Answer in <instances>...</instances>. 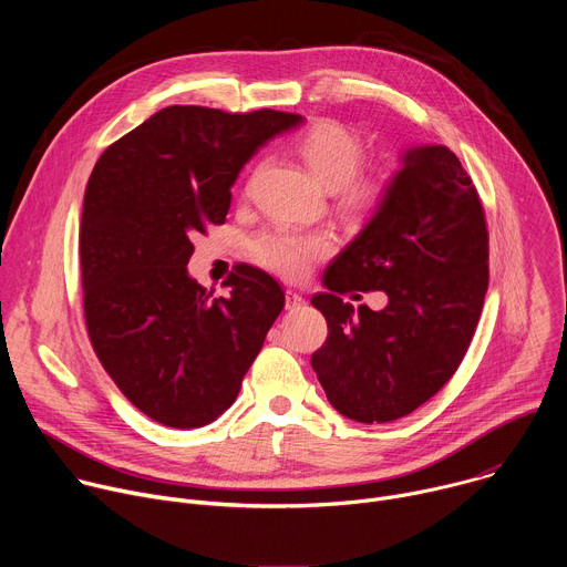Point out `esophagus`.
Returning a JSON list of instances; mask_svg holds the SVG:
<instances>
[{"label":"esophagus","instance_id":"34e87169","mask_svg":"<svg viewBox=\"0 0 567 567\" xmlns=\"http://www.w3.org/2000/svg\"><path fill=\"white\" fill-rule=\"evenodd\" d=\"M285 298H287V309H291V311H293V309H300V307L305 305V298H302V293H298V291H291V289H289V291L285 293Z\"/></svg>","mask_w":567,"mask_h":567}]
</instances>
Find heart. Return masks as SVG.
Listing matches in <instances>:
<instances>
[{"label":"heart","mask_w":567,"mask_h":567,"mask_svg":"<svg viewBox=\"0 0 567 567\" xmlns=\"http://www.w3.org/2000/svg\"><path fill=\"white\" fill-rule=\"evenodd\" d=\"M296 152L318 182L339 193L348 213L379 208L388 193V175H361L365 145L361 136L339 121H318L296 138ZM332 235L302 233L289 226H269L249 239L251 258L285 278H302L311 262L332 251Z\"/></svg>","instance_id":"1"}]
</instances>
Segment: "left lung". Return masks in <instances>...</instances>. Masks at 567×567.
<instances>
[{
  "mask_svg": "<svg viewBox=\"0 0 567 567\" xmlns=\"http://www.w3.org/2000/svg\"><path fill=\"white\" fill-rule=\"evenodd\" d=\"M401 161L311 298L330 330L311 368L332 406L363 424L413 413L455 374L489 287L487 219L460 158L420 145ZM350 290H385L389 305L354 312L340 298Z\"/></svg>",
  "mask_w": 567,
  "mask_h": 567,
  "instance_id": "1",
  "label": "left lung"
}]
</instances>
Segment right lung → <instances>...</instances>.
Here are the masks:
<instances>
[{
  "label": "right lung",
  "mask_w": 567,
  "mask_h": 567,
  "mask_svg": "<svg viewBox=\"0 0 567 567\" xmlns=\"http://www.w3.org/2000/svg\"><path fill=\"white\" fill-rule=\"evenodd\" d=\"M302 116L171 105L112 143L92 171L80 221V278L92 348L118 390L173 429L215 422L235 401L285 307L251 265L228 298L188 276L193 237L224 224L247 161Z\"/></svg>",
  "instance_id": "1"
}]
</instances>
